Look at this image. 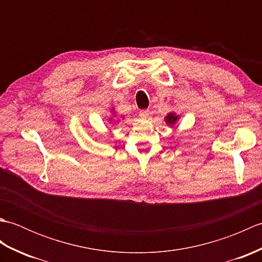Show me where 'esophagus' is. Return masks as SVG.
Wrapping results in <instances>:
<instances>
[{
  "label": "esophagus",
  "mask_w": 262,
  "mask_h": 262,
  "mask_svg": "<svg viewBox=\"0 0 262 262\" xmlns=\"http://www.w3.org/2000/svg\"><path fill=\"white\" fill-rule=\"evenodd\" d=\"M140 117L143 119H147L149 117V110H141L140 111Z\"/></svg>",
  "instance_id": "1"
}]
</instances>
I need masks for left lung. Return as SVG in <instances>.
Listing matches in <instances>:
<instances>
[{
    "label": "left lung",
    "mask_w": 262,
    "mask_h": 262,
    "mask_svg": "<svg viewBox=\"0 0 262 262\" xmlns=\"http://www.w3.org/2000/svg\"><path fill=\"white\" fill-rule=\"evenodd\" d=\"M164 119L166 121V124H168L169 126H173L177 122V120L179 119V116H177L174 113H170V114H168V116H166Z\"/></svg>",
    "instance_id": "8db88e82"
}]
</instances>
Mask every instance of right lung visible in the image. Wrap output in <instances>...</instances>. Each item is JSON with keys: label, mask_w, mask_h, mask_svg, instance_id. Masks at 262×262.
Returning <instances> with one entry per match:
<instances>
[{"label": "right lung", "mask_w": 262, "mask_h": 262, "mask_svg": "<svg viewBox=\"0 0 262 262\" xmlns=\"http://www.w3.org/2000/svg\"><path fill=\"white\" fill-rule=\"evenodd\" d=\"M113 110H114V109H113Z\"/></svg>", "instance_id": "add662e5"}]
</instances>
